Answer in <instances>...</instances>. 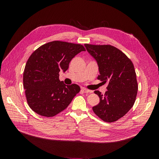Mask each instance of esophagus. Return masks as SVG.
Listing matches in <instances>:
<instances>
[{
	"mask_svg": "<svg viewBox=\"0 0 159 159\" xmlns=\"http://www.w3.org/2000/svg\"><path fill=\"white\" fill-rule=\"evenodd\" d=\"M81 90H82L84 93H91V91H90V90H89V89H87L85 88H81Z\"/></svg>",
	"mask_w": 159,
	"mask_h": 159,
	"instance_id": "1",
	"label": "esophagus"
}]
</instances>
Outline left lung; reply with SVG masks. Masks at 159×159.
Instances as JSON below:
<instances>
[{"label":"left lung","instance_id":"left-lung-1","mask_svg":"<svg viewBox=\"0 0 159 159\" xmlns=\"http://www.w3.org/2000/svg\"><path fill=\"white\" fill-rule=\"evenodd\" d=\"M84 46L98 64L100 75L97 79L109 82L104 95L95 91L100 102L93 107V111L104 121L115 122L126 115L135 103L138 84L134 66L126 55L114 46Z\"/></svg>","mask_w":159,"mask_h":159}]
</instances>
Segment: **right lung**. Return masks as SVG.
<instances>
[{
	"label": "right lung",
	"instance_id": "1",
	"mask_svg": "<svg viewBox=\"0 0 159 159\" xmlns=\"http://www.w3.org/2000/svg\"><path fill=\"white\" fill-rule=\"evenodd\" d=\"M82 45L52 41L40 46L26 62L23 85L27 102L37 114L53 116L64 110L80 88L75 84L66 85L59 80V72L68 69L72 58L81 52Z\"/></svg>",
	"mask_w": 159,
	"mask_h": 159
}]
</instances>
